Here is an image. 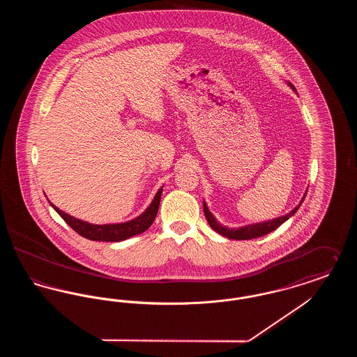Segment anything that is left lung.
<instances>
[{
	"mask_svg": "<svg viewBox=\"0 0 357 357\" xmlns=\"http://www.w3.org/2000/svg\"><path fill=\"white\" fill-rule=\"evenodd\" d=\"M287 83H288L289 86H290L294 92H297L296 88H294V85L291 84V83H289V82H287ZM306 191H307V190H306ZM305 195L306 194H304V197H303V199L300 201V204H297L287 215L274 218V220H271V221L258 222V223H253V225H246V226L237 227V229H229V227L223 226L220 222L217 221L215 217L210 213V210H208L206 202H204V215H206V220H207V223L210 225V227H211L214 231H217L218 234L223 236V237L230 238V239H238V241H239V239H253V238L262 237V236H265V234H269L271 231L275 230L277 227H280L284 222L288 221L289 218H290L291 215H294L296 211L300 208V206L303 204L304 199H305Z\"/></svg>",
	"mask_w": 357,
	"mask_h": 357,
	"instance_id": "obj_1",
	"label": "left lung"
}]
</instances>
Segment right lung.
Returning <instances> with one entry per match:
<instances>
[{"mask_svg": "<svg viewBox=\"0 0 357 357\" xmlns=\"http://www.w3.org/2000/svg\"><path fill=\"white\" fill-rule=\"evenodd\" d=\"M163 187L158 190V192L153 197V202L150 206L134 220L121 223H105V225H93L89 222L77 220L67 213L61 211L59 207L51 204L52 207L59 213V215L68 223L69 226L82 237L91 239V241H102V242H120L127 238L134 237L137 234H142L146 231L151 225L158 214V208L160 204V195H162Z\"/></svg>", "mask_w": 357, "mask_h": 357, "instance_id": "right-lung-1", "label": "right lung"}]
</instances>
